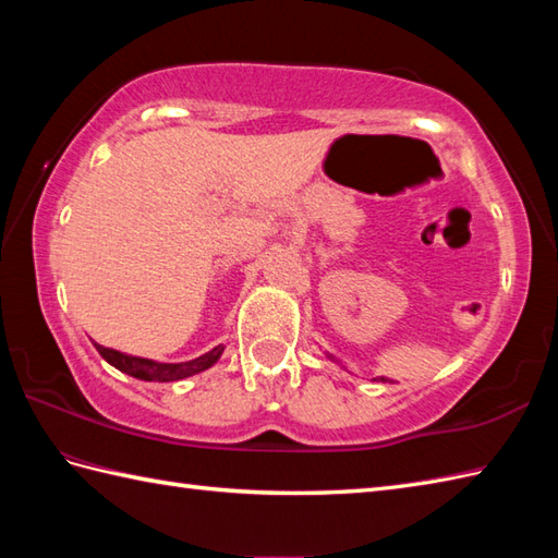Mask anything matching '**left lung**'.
<instances>
[{"instance_id": "left-lung-1", "label": "left lung", "mask_w": 558, "mask_h": 558, "mask_svg": "<svg viewBox=\"0 0 558 558\" xmlns=\"http://www.w3.org/2000/svg\"><path fill=\"white\" fill-rule=\"evenodd\" d=\"M374 381H381V384H386V381H388V378H384V376H381V378H374Z\"/></svg>"}]
</instances>
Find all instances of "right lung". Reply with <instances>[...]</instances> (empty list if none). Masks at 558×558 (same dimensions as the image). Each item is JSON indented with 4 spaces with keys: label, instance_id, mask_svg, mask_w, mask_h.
<instances>
[{
    "label": "right lung",
    "instance_id": "obj_1",
    "mask_svg": "<svg viewBox=\"0 0 558 558\" xmlns=\"http://www.w3.org/2000/svg\"><path fill=\"white\" fill-rule=\"evenodd\" d=\"M96 350L100 352V357L105 362L114 366V369H120L134 378H141V381L168 384V381H180V378L210 369V366L220 360L225 345L213 348L210 352L201 354V357L189 360V362H156V360H146V357H134V354H124V352L112 350V348H102V345H98V342H96Z\"/></svg>",
    "mask_w": 558,
    "mask_h": 558
}]
</instances>
